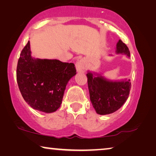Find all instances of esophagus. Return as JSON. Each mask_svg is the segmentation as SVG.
Segmentation results:
<instances>
[{
    "mask_svg": "<svg viewBox=\"0 0 156 156\" xmlns=\"http://www.w3.org/2000/svg\"><path fill=\"white\" fill-rule=\"evenodd\" d=\"M76 69L78 72H85L87 70V65L85 60L80 59V60L77 62L76 63Z\"/></svg>",
    "mask_w": 156,
    "mask_h": 156,
    "instance_id": "34e87169",
    "label": "esophagus"
}]
</instances>
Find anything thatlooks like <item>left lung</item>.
Instances as JSON below:
<instances>
[{
	"label": "left lung",
	"instance_id": "1",
	"mask_svg": "<svg viewBox=\"0 0 156 156\" xmlns=\"http://www.w3.org/2000/svg\"><path fill=\"white\" fill-rule=\"evenodd\" d=\"M116 52L130 57L129 49L121 39L117 44ZM87 77L90 101L98 115H109L116 112L128 99L131 88L130 80L111 81L100 74L90 71L87 73Z\"/></svg>",
	"mask_w": 156,
	"mask_h": 156
}]
</instances>
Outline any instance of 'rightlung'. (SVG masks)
I'll use <instances>...</instances> for the list:
<instances>
[{"label": "right lung", "mask_w": 156, "mask_h": 156, "mask_svg": "<svg viewBox=\"0 0 156 156\" xmlns=\"http://www.w3.org/2000/svg\"><path fill=\"white\" fill-rule=\"evenodd\" d=\"M76 74L73 63L32 58L29 41L16 68L17 83L24 100L33 109L46 113L60 107L66 86Z\"/></svg>", "instance_id": "add662e5"}]
</instances>
